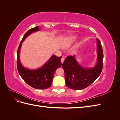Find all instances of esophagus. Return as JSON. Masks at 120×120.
Listing matches in <instances>:
<instances>
[{
  "label": "esophagus",
  "mask_w": 120,
  "mask_h": 120,
  "mask_svg": "<svg viewBox=\"0 0 120 120\" xmlns=\"http://www.w3.org/2000/svg\"><path fill=\"white\" fill-rule=\"evenodd\" d=\"M64 57H63L61 58V60H60V61H61V64H63V63H64Z\"/></svg>",
  "instance_id": "esophagus-1"
}]
</instances>
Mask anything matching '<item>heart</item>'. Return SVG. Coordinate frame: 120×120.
<instances>
[{"instance_id": "heart-1", "label": "heart", "mask_w": 120, "mask_h": 120, "mask_svg": "<svg viewBox=\"0 0 120 120\" xmlns=\"http://www.w3.org/2000/svg\"><path fill=\"white\" fill-rule=\"evenodd\" d=\"M78 37L77 35H71L65 38L62 42L61 46L64 49H67L71 46L73 43L77 41Z\"/></svg>"}]
</instances>
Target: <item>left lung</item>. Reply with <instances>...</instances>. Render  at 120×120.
Instances as JSON below:
<instances>
[{"label": "left lung", "mask_w": 120, "mask_h": 120, "mask_svg": "<svg viewBox=\"0 0 120 120\" xmlns=\"http://www.w3.org/2000/svg\"><path fill=\"white\" fill-rule=\"evenodd\" d=\"M97 58L92 67H83L79 63L75 56H68L63 64L66 84L68 88L75 90L86 88L95 81L103 68V52L99 39L96 38Z\"/></svg>", "instance_id": "1"}]
</instances>
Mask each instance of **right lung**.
I'll list each match as a JSON object with an SVG mask.
<instances>
[{
    "label": "right lung",
    "mask_w": 120,
    "mask_h": 120,
    "mask_svg": "<svg viewBox=\"0 0 120 120\" xmlns=\"http://www.w3.org/2000/svg\"><path fill=\"white\" fill-rule=\"evenodd\" d=\"M40 30L38 26H36L29 30L23 36L17 52V67L21 77L29 86L36 89L43 90L49 88L51 86L54 72L61 66L60 60L62 56L57 57L52 54L42 67L36 69L25 68L20 60V51L22 43L30 34Z\"/></svg>",
    "instance_id": "1"
}]
</instances>
